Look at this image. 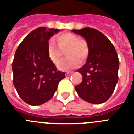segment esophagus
<instances>
[{"label":"esophagus","mask_w":134,"mask_h":134,"mask_svg":"<svg viewBox=\"0 0 134 134\" xmlns=\"http://www.w3.org/2000/svg\"><path fill=\"white\" fill-rule=\"evenodd\" d=\"M73 73L72 72H69V73H67V76H71V75Z\"/></svg>","instance_id":"34e87169"}]
</instances>
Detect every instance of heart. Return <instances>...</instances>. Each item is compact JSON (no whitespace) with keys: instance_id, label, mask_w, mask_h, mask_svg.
I'll use <instances>...</instances> for the list:
<instances>
[{"instance_id":"b5f03b06","label":"heart","mask_w":134,"mask_h":134,"mask_svg":"<svg viewBox=\"0 0 134 134\" xmlns=\"http://www.w3.org/2000/svg\"><path fill=\"white\" fill-rule=\"evenodd\" d=\"M58 44L54 38H51L47 44L49 57L54 64H58L63 55V51L65 52L67 58L60 62L58 67L62 71H69L78 65L79 61H83L87 56L89 48L87 43L84 40L74 34L63 33L56 37Z\"/></svg>"}]
</instances>
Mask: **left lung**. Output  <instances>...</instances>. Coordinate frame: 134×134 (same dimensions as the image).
<instances>
[{
    "mask_svg": "<svg viewBox=\"0 0 134 134\" xmlns=\"http://www.w3.org/2000/svg\"><path fill=\"white\" fill-rule=\"evenodd\" d=\"M72 31L85 39L89 48L86 63L78 70L82 75V82L75 90L88 103H105L112 95L118 82L117 52L110 41L97 29L85 27Z\"/></svg>",
    "mask_w": 134,
    "mask_h": 134,
    "instance_id": "left-lung-1",
    "label": "left lung"
}]
</instances>
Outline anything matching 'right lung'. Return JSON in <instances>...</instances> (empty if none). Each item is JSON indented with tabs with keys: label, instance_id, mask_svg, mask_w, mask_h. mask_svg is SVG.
I'll return each instance as SVG.
<instances>
[{
	"label": "right lung",
	"instance_id": "obj_1",
	"mask_svg": "<svg viewBox=\"0 0 134 134\" xmlns=\"http://www.w3.org/2000/svg\"><path fill=\"white\" fill-rule=\"evenodd\" d=\"M60 31L44 27L34 29L16 49L12 63L14 85L20 98L32 106L41 105L54 96L65 72L57 71L49 57L50 38Z\"/></svg>",
	"mask_w": 134,
	"mask_h": 134
}]
</instances>
